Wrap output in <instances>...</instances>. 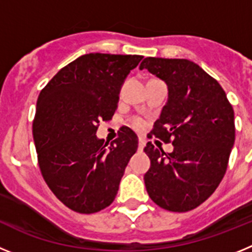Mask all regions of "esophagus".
Returning <instances> with one entry per match:
<instances>
[{
    "mask_svg": "<svg viewBox=\"0 0 252 252\" xmlns=\"http://www.w3.org/2000/svg\"><path fill=\"white\" fill-rule=\"evenodd\" d=\"M144 146H145V141H144L142 139H139V150H142Z\"/></svg>",
    "mask_w": 252,
    "mask_h": 252,
    "instance_id": "esophagus-1",
    "label": "esophagus"
}]
</instances>
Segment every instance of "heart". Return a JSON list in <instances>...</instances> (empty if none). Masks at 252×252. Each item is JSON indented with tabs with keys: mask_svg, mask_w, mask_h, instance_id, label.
<instances>
[{
	"mask_svg": "<svg viewBox=\"0 0 252 252\" xmlns=\"http://www.w3.org/2000/svg\"><path fill=\"white\" fill-rule=\"evenodd\" d=\"M132 126L135 128H137V130H140V128H142V126H144V122H142L141 120H139V119L133 120V121H132Z\"/></svg>",
	"mask_w": 252,
	"mask_h": 252,
	"instance_id": "heart-1",
	"label": "heart"
}]
</instances>
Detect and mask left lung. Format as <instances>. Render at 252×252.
<instances>
[{"instance_id": "1", "label": "left lung", "mask_w": 252, "mask_h": 252, "mask_svg": "<svg viewBox=\"0 0 252 252\" xmlns=\"http://www.w3.org/2000/svg\"><path fill=\"white\" fill-rule=\"evenodd\" d=\"M140 69L168 86V101L150 137L174 146L164 153L146 144V190L161 208L187 212L203 203L226 173L235 144L233 108L220 83L190 60L149 57Z\"/></svg>"}]
</instances>
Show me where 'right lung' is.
I'll use <instances>...</instances> for the list:
<instances>
[{
    "label": "right lung",
    "instance_id": "obj_1",
    "mask_svg": "<svg viewBox=\"0 0 252 252\" xmlns=\"http://www.w3.org/2000/svg\"><path fill=\"white\" fill-rule=\"evenodd\" d=\"M141 55L91 53L53 77L39 94L32 122L40 170L50 190L68 208L95 213L110 206L136 133L124 127L110 145L95 136L99 121L112 119L120 91Z\"/></svg>",
    "mask_w": 252,
    "mask_h": 252
}]
</instances>
